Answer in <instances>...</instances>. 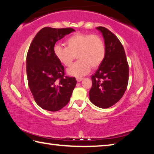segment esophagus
<instances>
[{
  "mask_svg": "<svg viewBox=\"0 0 154 154\" xmlns=\"http://www.w3.org/2000/svg\"><path fill=\"white\" fill-rule=\"evenodd\" d=\"M76 79L78 82H80L81 81H82L83 79V77H77Z\"/></svg>",
  "mask_w": 154,
  "mask_h": 154,
  "instance_id": "obj_1",
  "label": "esophagus"
}]
</instances>
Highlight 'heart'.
Instances as JSON below:
<instances>
[{
	"instance_id": "1",
	"label": "heart",
	"mask_w": 154,
	"mask_h": 154,
	"mask_svg": "<svg viewBox=\"0 0 154 154\" xmlns=\"http://www.w3.org/2000/svg\"><path fill=\"white\" fill-rule=\"evenodd\" d=\"M67 47L56 45L54 53L60 62L69 66L77 56L79 60L67 69V72L74 77L88 74L91 69L102 64L106 55L105 43L100 36L84 33H75L66 41Z\"/></svg>"
}]
</instances>
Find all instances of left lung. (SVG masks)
Here are the masks:
<instances>
[{"mask_svg": "<svg viewBox=\"0 0 154 154\" xmlns=\"http://www.w3.org/2000/svg\"><path fill=\"white\" fill-rule=\"evenodd\" d=\"M105 39L106 55L92 76L90 100L100 108L106 109L120 100L128 83L129 66L124 47L114 34L103 26L96 28Z\"/></svg>", "mask_w": 154, "mask_h": 154, "instance_id": "1", "label": "left lung"}]
</instances>
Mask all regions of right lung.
Listing matches in <instances>:
<instances>
[{
    "mask_svg": "<svg viewBox=\"0 0 154 154\" xmlns=\"http://www.w3.org/2000/svg\"><path fill=\"white\" fill-rule=\"evenodd\" d=\"M73 28L45 27L34 37L26 56L28 83L36 103L45 110L57 111L69 103L77 81L65 76L64 68L54 53L56 41Z\"/></svg>",
    "mask_w": 154,
    "mask_h": 154,
    "instance_id": "1",
    "label": "right lung"
}]
</instances>
